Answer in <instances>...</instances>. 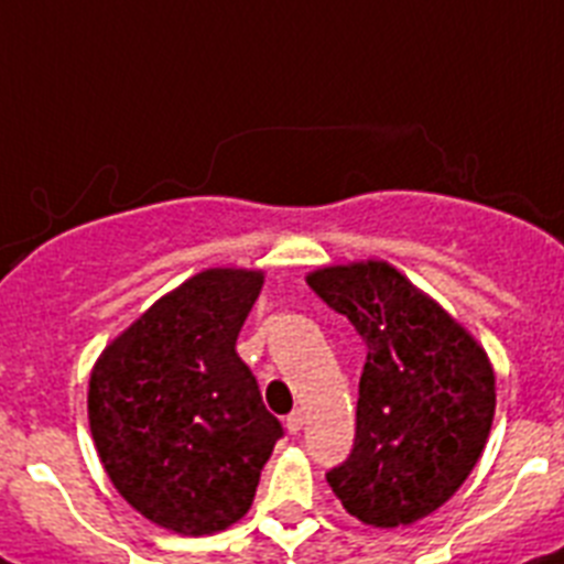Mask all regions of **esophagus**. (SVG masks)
Wrapping results in <instances>:
<instances>
[{
  "label": "esophagus",
  "instance_id": "1",
  "mask_svg": "<svg viewBox=\"0 0 564 564\" xmlns=\"http://www.w3.org/2000/svg\"><path fill=\"white\" fill-rule=\"evenodd\" d=\"M303 421H306V415L301 413V410H294V413L286 415V430L292 435H297L303 430Z\"/></svg>",
  "mask_w": 564,
  "mask_h": 564
}]
</instances>
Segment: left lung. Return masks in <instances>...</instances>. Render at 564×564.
<instances>
[{
  "label": "left lung",
  "mask_w": 564,
  "mask_h": 564,
  "mask_svg": "<svg viewBox=\"0 0 564 564\" xmlns=\"http://www.w3.org/2000/svg\"><path fill=\"white\" fill-rule=\"evenodd\" d=\"M306 283L365 343L357 438L326 475L373 529L413 525L460 489L495 419V368L453 314L388 261L319 267Z\"/></svg>",
  "instance_id": "obj_1"
}]
</instances>
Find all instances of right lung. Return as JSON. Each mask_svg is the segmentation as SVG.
<instances>
[{
    "label": "right lung",
    "instance_id": "obj_1",
    "mask_svg": "<svg viewBox=\"0 0 564 564\" xmlns=\"http://www.w3.org/2000/svg\"><path fill=\"white\" fill-rule=\"evenodd\" d=\"M261 270L196 272L111 339L89 377V430L126 503L182 536L250 511L283 435L236 339Z\"/></svg>",
    "mask_w": 564,
    "mask_h": 564
}]
</instances>
